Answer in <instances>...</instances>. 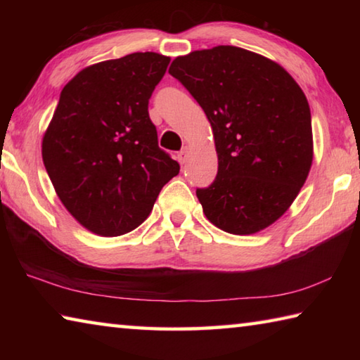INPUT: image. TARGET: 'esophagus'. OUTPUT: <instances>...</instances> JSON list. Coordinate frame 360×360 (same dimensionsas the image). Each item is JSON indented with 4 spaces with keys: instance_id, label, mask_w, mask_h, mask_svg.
<instances>
[{
    "instance_id": "1",
    "label": "esophagus",
    "mask_w": 360,
    "mask_h": 360,
    "mask_svg": "<svg viewBox=\"0 0 360 360\" xmlns=\"http://www.w3.org/2000/svg\"><path fill=\"white\" fill-rule=\"evenodd\" d=\"M187 157H188V148L186 146V148L182 149L179 154H178V162L179 163H186L187 162Z\"/></svg>"
}]
</instances>
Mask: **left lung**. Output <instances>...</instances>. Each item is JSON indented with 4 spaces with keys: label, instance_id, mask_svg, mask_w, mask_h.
Returning <instances> with one entry per match:
<instances>
[{
    "label": "left lung",
    "instance_id": "left-lung-1",
    "mask_svg": "<svg viewBox=\"0 0 360 360\" xmlns=\"http://www.w3.org/2000/svg\"><path fill=\"white\" fill-rule=\"evenodd\" d=\"M208 117L217 176L197 188L211 224L252 235L294 203L313 163L311 112L281 65L235 46L176 57L168 70Z\"/></svg>",
    "mask_w": 360,
    "mask_h": 360
}]
</instances>
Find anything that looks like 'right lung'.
Returning <instances> with one entry per match:
<instances>
[{
  "mask_svg": "<svg viewBox=\"0 0 360 360\" xmlns=\"http://www.w3.org/2000/svg\"><path fill=\"white\" fill-rule=\"evenodd\" d=\"M169 57L135 52L90 65L65 85L42 136L60 202L92 233L119 236L150 214L179 163L158 148L149 98Z\"/></svg>",
  "mask_w": 360,
  "mask_h": 360,
  "instance_id": "obj_1",
  "label": "right lung"
}]
</instances>
